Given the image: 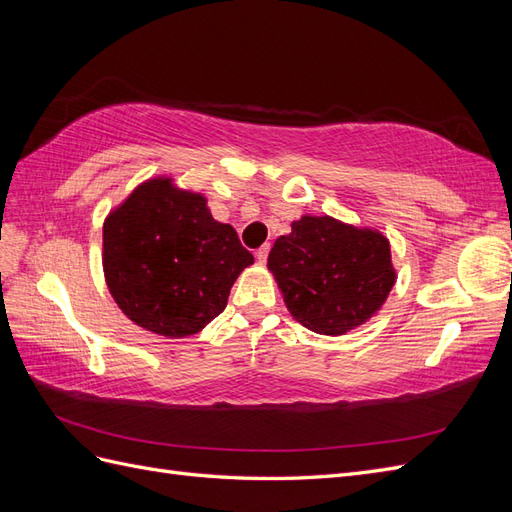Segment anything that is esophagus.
<instances>
[{"instance_id": "34e87169", "label": "esophagus", "mask_w": 512, "mask_h": 512, "mask_svg": "<svg viewBox=\"0 0 512 512\" xmlns=\"http://www.w3.org/2000/svg\"><path fill=\"white\" fill-rule=\"evenodd\" d=\"M269 250H271V243H265V245H260V247H258V250H256V260H258V262H267Z\"/></svg>"}]
</instances>
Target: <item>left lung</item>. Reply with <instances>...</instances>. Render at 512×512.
Returning a JSON list of instances; mask_svg holds the SVG:
<instances>
[{
  "label": "left lung",
  "instance_id": "left-lung-1",
  "mask_svg": "<svg viewBox=\"0 0 512 512\" xmlns=\"http://www.w3.org/2000/svg\"><path fill=\"white\" fill-rule=\"evenodd\" d=\"M288 312L322 335H344L374 316L395 284L391 245L378 230L303 215L267 262Z\"/></svg>",
  "mask_w": 512,
  "mask_h": 512
}]
</instances>
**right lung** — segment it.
Here are the masks:
<instances>
[{"mask_svg":"<svg viewBox=\"0 0 512 512\" xmlns=\"http://www.w3.org/2000/svg\"><path fill=\"white\" fill-rule=\"evenodd\" d=\"M104 277L138 327L188 337L224 312L239 273L254 262L237 230L211 218L200 194L149 179L104 222Z\"/></svg>","mask_w":512,"mask_h":512,"instance_id":"1","label":"right lung"}]
</instances>
